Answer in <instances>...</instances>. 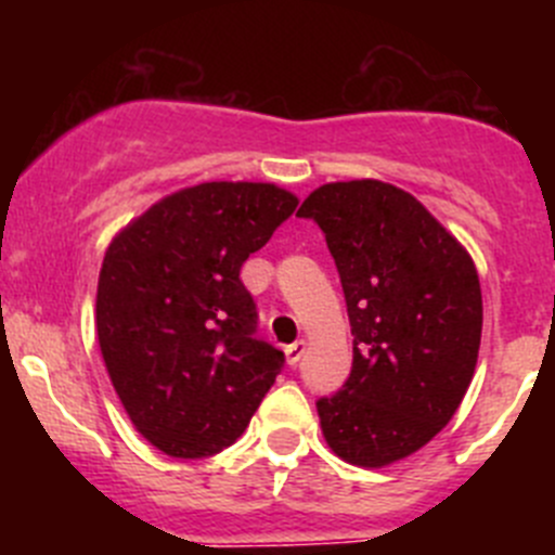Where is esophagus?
<instances>
[{"label":"esophagus","instance_id":"esophagus-1","mask_svg":"<svg viewBox=\"0 0 555 555\" xmlns=\"http://www.w3.org/2000/svg\"><path fill=\"white\" fill-rule=\"evenodd\" d=\"M307 353V343L305 339H296V343L285 345V359H288L291 366H296L301 361V356Z\"/></svg>","mask_w":555,"mask_h":555}]
</instances>
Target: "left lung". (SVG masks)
Returning a JSON list of instances; mask_svg holds the SVG:
<instances>
[{"label": "left lung", "mask_w": 555, "mask_h": 555, "mask_svg": "<svg viewBox=\"0 0 555 555\" xmlns=\"http://www.w3.org/2000/svg\"><path fill=\"white\" fill-rule=\"evenodd\" d=\"M296 216L326 237L353 334L350 377L315 402L323 437L350 464L399 462L453 418L475 375V264L413 194L380 180L321 185Z\"/></svg>", "instance_id": "1"}]
</instances>
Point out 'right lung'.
Instances as JSON below:
<instances>
[{
	"instance_id": "right-lung-1",
	"label": "right lung",
	"mask_w": 555,
	"mask_h": 555,
	"mask_svg": "<svg viewBox=\"0 0 555 555\" xmlns=\"http://www.w3.org/2000/svg\"><path fill=\"white\" fill-rule=\"evenodd\" d=\"M272 183H202L131 221L104 254L96 334L131 424L175 459L232 446L285 364L256 337L240 270L296 210Z\"/></svg>"
}]
</instances>
